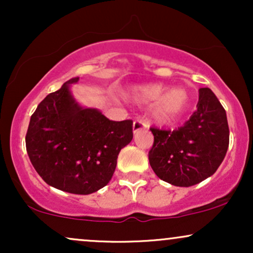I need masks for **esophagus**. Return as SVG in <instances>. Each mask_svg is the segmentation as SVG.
Listing matches in <instances>:
<instances>
[{"mask_svg":"<svg viewBox=\"0 0 253 253\" xmlns=\"http://www.w3.org/2000/svg\"><path fill=\"white\" fill-rule=\"evenodd\" d=\"M147 126H149V125L145 123L144 120H141V119H136V120H134V123H133V132L136 133L139 132V130L147 128Z\"/></svg>","mask_w":253,"mask_h":253,"instance_id":"obj_1","label":"esophagus"}]
</instances>
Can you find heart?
<instances>
[{
    "mask_svg": "<svg viewBox=\"0 0 253 253\" xmlns=\"http://www.w3.org/2000/svg\"><path fill=\"white\" fill-rule=\"evenodd\" d=\"M130 96L135 102L152 104V117L159 124H172L184 114L189 106V95L181 86L168 88L163 83H149L134 86Z\"/></svg>",
    "mask_w": 253,
    "mask_h": 253,
    "instance_id": "heart-1",
    "label": "heart"
}]
</instances>
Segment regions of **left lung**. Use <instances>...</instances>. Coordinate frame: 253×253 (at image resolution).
Listing matches in <instances>:
<instances>
[{
    "label": "left lung",
    "mask_w": 253,
    "mask_h": 253,
    "mask_svg": "<svg viewBox=\"0 0 253 253\" xmlns=\"http://www.w3.org/2000/svg\"><path fill=\"white\" fill-rule=\"evenodd\" d=\"M197 109L175 130L151 127L152 170L163 181L191 187L211 177L222 163L229 144L226 110L210 88L199 90Z\"/></svg>",
    "instance_id": "left-lung-1"
}]
</instances>
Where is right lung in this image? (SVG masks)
<instances>
[{
    "label": "right lung",
    "instance_id": "right-lung-1",
    "mask_svg": "<svg viewBox=\"0 0 253 253\" xmlns=\"http://www.w3.org/2000/svg\"><path fill=\"white\" fill-rule=\"evenodd\" d=\"M51 92L32 114L26 149L39 176L51 187L88 195L108 184L123 147L133 138V121H113L82 108L69 84Z\"/></svg>",
    "mask_w": 253,
    "mask_h": 253
}]
</instances>
